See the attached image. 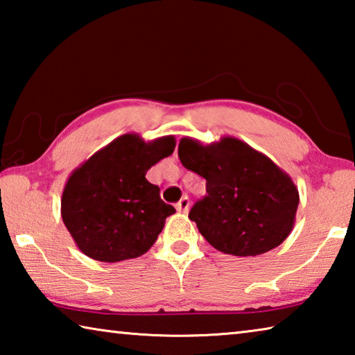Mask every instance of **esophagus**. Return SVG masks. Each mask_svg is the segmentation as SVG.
<instances>
[{
  "label": "esophagus",
  "mask_w": 355,
  "mask_h": 355,
  "mask_svg": "<svg viewBox=\"0 0 355 355\" xmlns=\"http://www.w3.org/2000/svg\"><path fill=\"white\" fill-rule=\"evenodd\" d=\"M189 205H191V202H189L188 197H182V199H180V202L177 203V209H178L180 213H188Z\"/></svg>",
  "instance_id": "1"
}]
</instances>
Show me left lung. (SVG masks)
<instances>
[{"instance_id":"obj_1","label":"left lung","mask_w":355,"mask_h":355,"mask_svg":"<svg viewBox=\"0 0 355 355\" xmlns=\"http://www.w3.org/2000/svg\"><path fill=\"white\" fill-rule=\"evenodd\" d=\"M178 158L207 180V196L189 211L202 236L224 254L255 257L272 250L293 230L299 192L268 156L236 137L202 146L183 137Z\"/></svg>"}]
</instances>
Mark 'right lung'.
Here are the masks:
<instances>
[{
    "instance_id": "right-lung-1",
    "label": "right lung",
    "mask_w": 355,
    "mask_h": 355,
    "mask_svg": "<svg viewBox=\"0 0 355 355\" xmlns=\"http://www.w3.org/2000/svg\"><path fill=\"white\" fill-rule=\"evenodd\" d=\"M173 148V136L146 142L137 135H123L71 172L61 214L83 254L116 263L152 248L175 208L161 200L159 188L146 173Z\"/></svg>"
}]
</instances>
